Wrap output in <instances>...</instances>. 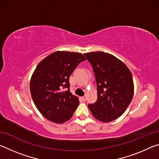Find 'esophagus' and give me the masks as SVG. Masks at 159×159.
<instances>
[{
  "instance_id": "34e87169",
  "label": "esophagus",
  "mask_w": 159,
  "mask_h": 159,
  "mask_svg": "<svg viewBox=\"0 0 159 159\" xmlns=\"http://www.w3.org/2000/svg\"><path fill=\"white\" fill-rule=\"evenodd\" d=\"M82 99V100L83 101H85L86 100V96L85 95V96H83V97H81V98H80Z\"/></svg>"
}]
</instances>
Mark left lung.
<instances>
[{
    "label": "left lung",
    "mask_w": 159,
    "mask_h": 159,
    "mask_svg": "<svg viewBox=\"0 0 159 159\" xmlns=\"http://www.w3.org/2000/svg\"><path fill=\"white\" fill-rule=\"evenodd\" d=\"M93 66L98 99L88 107L96 119L112 121L120 116L133 99L134 84L127 66L111 54L92 52L84 54Z\"/></svg>",
    "instance_id": "8db88e82"
}]
</instances>
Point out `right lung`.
<instances>
[{
  "mask_svg": "<svg viewBox=\"0 0 159 159\" xmlns=\"http://www.w3.org/2000/svg\"><path fill=\"white\" fill-rule=\"evenodd\" d=\"M85 60L81 53L57 51L38 64L31 79V95L36 108L48 120L63 123L72 117L79 100L69 91V77Z\"/></svg>",
  "mask_w": 159,
  "mask_h": 159,
  "instance_id": "1",
  "label": "right lung"
}]
</instances>
